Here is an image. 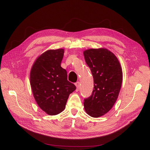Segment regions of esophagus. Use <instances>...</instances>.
I'll return each mask as SVG.
<instances>
[{"mask_svg": "<svg viewBox=\"0 0 150 150\" xmlns=\"http://www.w3.org/2000/svg\"><path fill=\"white\" fill-rule=\"evenodd\" d=\"M75 86H76V88H77V90H79V88H80V83H79V81H77V82H76V83H75Z\"/></svg>", "mask_w": 150, "mask_h": 150, "instance_id": "esophagus-1", "label": "esophagus"}]
</instances>
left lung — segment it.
Segmentation results:
<instances>
[{
	"label": "left lung",
	"mask_w": 150,
	"mask_h": 150,
	"mask_svg": "<svg viewBox=\"0 0 150 150\" xmlns=\"http://www.w3.org/2000/svg\"><path fill=\"white\" fill-rule=\"evenodd\" d=\"M83 55L94 82L92 93L84 99V108L86 113L97 118L108 112L117 101L122 83V70L117 58L107 49H88Z\"/></svg>",
	"instance_id": "8db88e82"
}]
</instances>
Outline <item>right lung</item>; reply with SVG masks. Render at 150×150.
<instances>
[{
  "mask_svg": "<svg viewBox=\"0 0 150 150\" xmlns=\"http://www.w3.org/2000/svg\"><path fill=\"white\" fill-rule=\"evenodd\" d=\"M64 50H47L37 58L30 71V85L39 107L50 115L61 113L76 86L61 67Z\"/></svg>",
  "mask_w": 150,
  "mask_h": 150,
  "instance_id": "1",
  "label": "right lung"
}]
</instances>
